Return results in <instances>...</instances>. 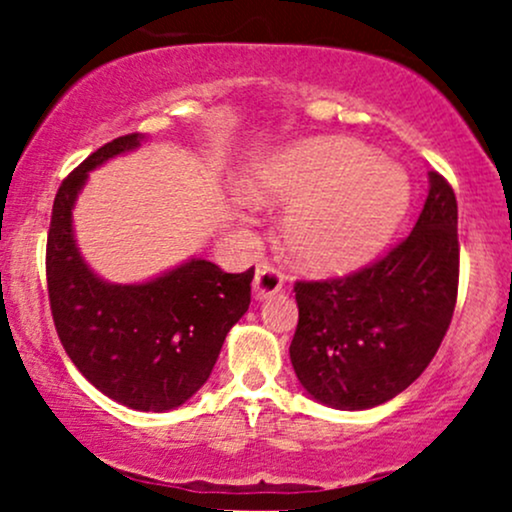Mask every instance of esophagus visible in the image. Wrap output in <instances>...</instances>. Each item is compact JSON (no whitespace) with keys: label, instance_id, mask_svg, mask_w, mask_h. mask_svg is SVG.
<instances>
[{"label":"esophagus","instance_id":"34e87169","mask_svg":"<svg viewBox=\"0 0 512 512\" xmlns=\"http://www.w3.org/2000/svg\"><path fill=\"white\" fill-rule=\"evenodd\" d=\"M281 286H284V274L279 269L272 267V264H260L257 267L255 284H252V293H255L257 301H264V298L279 293Z\"/></svg>","mask_w":512,"mask_h":512}]
</instances>
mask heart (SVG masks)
I'll return each instance as SVG.
<instances>
[{
  "instance_id": "obj_1",
  "label": "heart",
  "mask_w": 512,
  "mask_h": 512,
  "mask_svg": "<svg viewBox=\"0 0 512 512\" xmlns=\"http://www.w3.org/2000/svg\"><path fill=\"white\" fill-rule=\"evenodd\" d=\"M255 197L293 202L284 240L305 267L346 272L373 257L409 204L397 163L349 139H310L260 170Z\"/></svg>"
}]
</instances>
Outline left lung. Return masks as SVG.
<instances>
[{
    "mask_svg": "<svg viewBox=\"0 0 512 512\" xmlns=\"http://www.w3.org/2000/svg\"><path fill=\"white\" fill-rule=\"evenodd\" d=\"M460 279L457 199L428 173L414 231L383 260L332 281H298L291 363L303 390L332 409L390 402L436 356Z\"/></svg>",
    "mask_w": 512,
    "mask_h": 512,
    "instance_id": "obj_1",
    "label": "left lung"
}]
</instances>
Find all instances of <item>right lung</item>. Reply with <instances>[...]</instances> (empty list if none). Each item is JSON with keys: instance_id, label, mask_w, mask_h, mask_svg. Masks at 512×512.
<instances>
[{"instance_id": "1", "label": "right lung", "mask_w": 512, "mask_h": 512, "mask_svg": "<svg viewBox=\"0 0 512 512\" xmlns=\"http://www.w3.org/2000/svg\"><path fill=\"white\" fill-rule=\"evenodd\" d=\"M127 134L93 151L60 185L48 233V293L60 342L105 397L137 411H170L209 380L231 327L248 313L255 267L226 274L192 260L142 284H113L88 267L72 211L88 173L142 146Z\"/></svg>"}]
</instances>
